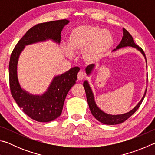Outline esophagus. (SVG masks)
<instances>
[{"instance_id": "obj_1", "label": "esophagus", "mask_w": 155, "mask_h": 155, "mask_svg": "<svg viewBox=\"0 0 155 155\" xmlns=\"http://www.w3.org/2000/svg\"><path fill=\"white\" fill-rule=\"evenodd\" d=\"M85 77H86V76L85 74V73H83V72H79L78 73L77 78L79 81H82L83 79H85Z\"/></svg>"}]
</instances>
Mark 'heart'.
I'll use <instances>...</instances> for the list:
<instances>
[{"label":"heart","mask_w":155,"mask_h":155,"mask_svg":"<svg viewBox=\"0 0 155 155\" xmlns=\"http://www.w3.org/2000/svg\"><path fill=\"white\" fill-rule=\"evenodd\" d=\"M114 39L109 31L102 29L98 26L81 25L70 31L68 38V46L64 51L68 57L73 55V51L81 52L85 61L89 64L98 61L112 46Z\"/></svg>","instance_id":"heart-1"}]
</instances>
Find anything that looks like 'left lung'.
Returning <instances> with one entry per match:
<instances>
[{
    "mask_svg": "<svg viewBox=\"0 0 155 155\" xmlns=\"http://www.w3.org/2000/svg\"><path fill=\"white\" fill-rule=\"evenodd\" d=\"M122 31H123V37H122V40H121V42L120 43L119 45L117 46L116 47V48L114 49V51H115L116 49H119L120 48H122V47L132 46V47H134V48H136L137 49H138L139 51L141 52V53L143 54V55L144 57H146L145 53H144V52L142 50V48H141V47H140L139 46H137V44L134 42V41H133V37L131 36L130 34L128 33L124 28H122ZM94 68V64H91L90 65H88V66L86 68V69H85L86 73H87V74H90L91 72V71L93 70ZM83 87H84V88H85V90L86 96H87V101L88 103L89 107H90L91 113L94 115V117H95L97 120H98L99 122L103 123V124H108V125H114V124H120V123L124 122L128 118H129L131 115H132L136 111H137V110L139 109V107H140V106L141 105V103H142L144 97H145L146 90H146L143 98L141 100L140 103L137 104V106H136L134 109L131 110L130 111H129L128 113H127V114H122V115H109V114H105V113H104L103 111H101V110L96 106L95 101H94L93 93H92V91H91V88L90 87V85H89V83L87 81H85V82L83 83Z\"/></svg>",
    "mask_w": 155,
    "mask_h": 155,
    "instance_id": "obj_1",
    "label": "left lung"
}]
</instances>
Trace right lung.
<instances>
[{"mask_svg":"<svg viewBox=\"0 0 155 155\" xmlns=\"http://www.w3.org/2000/svg\"><path fill=\"white\" fill-rule=\"evenodd\" d=\"M68 20L40 23L25 33L15 45L9 64V85L13 98L23 111L35 121L48 122L61 114L68 91L76 83L79 68L74 67L52 80L48 90L42 96H33L20 87L17 77V64L20 52L28 44L51 39L57 43L61 40V32Z\"/></svg>","mask_w":155,"mask_h":155,"instance_id":"1","label":"right lung"}]
</instances>
